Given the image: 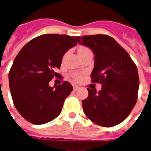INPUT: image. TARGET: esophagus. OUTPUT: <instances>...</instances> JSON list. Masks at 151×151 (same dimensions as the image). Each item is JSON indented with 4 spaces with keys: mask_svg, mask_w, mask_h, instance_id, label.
<instances>
[{
    "mask_svg": "<svg viewBox=\"0 0 151 151\" xmlns=\"http://www.w3.org/2000/svg\"><path fill=\"white\" fill-rule=\"evenodd\" d=\"M73 89H74V91H77V90H78V89H79V87H78V86H76V85H75V86H73Z\"/></svg>",
    "mask_w": 151,
    "mask_h": 151,
    "instance_id": "1",
    "label": "esophagus"
}]
</instances>
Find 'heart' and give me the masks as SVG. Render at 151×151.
I'll return each instance as SVG.
<instances>
[{
	"mask_svg": "<svg viewBox=\"0 0 151 151\" xmlns=\"http://www.w3.org/2000/svg\"><path fill=\"white\" fill-rule=\"evenodd\" d=\"M84 48H86V47H80L78 51H80V50H82V49H84ZM75 79H76V80H77V81H79V80H80V76H76L75 77Z\"/></svg>",
	"mask_w": 151,
	"mask_h": 151,
	"instance_id": "heart-1",
	"label": "heart"
}]
</instances>
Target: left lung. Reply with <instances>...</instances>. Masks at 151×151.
<instances>
[{
    "mask_svg": "<svg viewBox=\"0 0 151 151\" xmlns=\"http://www.w3.org/2000/svg\"><path fill=\"white\" fill-rule=\"evenodd\" d=\"M80 45L95 54L91 82L102 89L88 88V96L82 101L86 116L93 123L111 127L122 123L130 114L138 99L139 79L137 67L123 47L106 35L76 37Z\"/></svg>",
    "mask_w": 151,
    "mask_h": 151,
    "instance_id": "1",
    "label": "left lung"
}]
</instances>
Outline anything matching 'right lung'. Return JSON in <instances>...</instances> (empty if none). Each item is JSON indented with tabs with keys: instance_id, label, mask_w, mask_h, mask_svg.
I'll return each instance as SVG.
<instances>
[{
	"instance_id": "right-lung-1",
	"label": "right lung",
	"mask_w": 151,
	"mask_h": 151,
	"mask_svg": "<svg viewBox=\"0 0 151 151\" xmlns=\"http://www.w3.org/2000/svg\"><path fill=\"white\" fill-rule=\"evenodd\" d=\"M76 37L45 34L34 38L20 50L9 73V88L14 106L29 123L45 124L60 114L65 99L73 88L64 81L56 87L49 82L60 75L62 58L77 45Z\"/></svg>"
}]
</instances>
